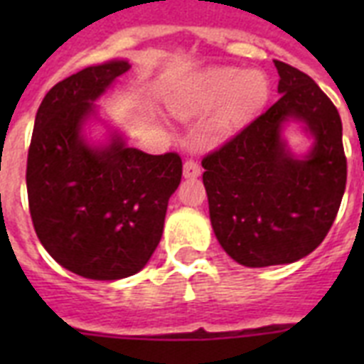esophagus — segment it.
I'll use <instances>...</instances> for the list:
<instances>
[{
	"instance_id": "34e87169",
	"label": "esophagus",
	"mask_w": 364,
	"mask_h": 364,
	"mask_svg": "<svg viewBox=\"0 0 364 364\" xmlns=\"http://www.w3.org/2000/svg\"><path fill=\"white\" fill-rule=\"evenodd\" d=\"M183 176L187 177V179H196L200 176V166L194 160H187L183 164Z\"/></svg>"
}]
</instances>
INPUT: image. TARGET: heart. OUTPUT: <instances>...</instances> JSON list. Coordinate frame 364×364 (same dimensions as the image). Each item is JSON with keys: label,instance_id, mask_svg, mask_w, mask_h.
<instances>
[{"label": "heart", "instance_id": "obj_1", "mask_svg": "<svg viewBox=\"0 0 364 364\" xmlns=\"http://www.w3.org/2000/svg\"><path fill=\"white\" fill-rule=\"evenodd\" d=\"M268 94L270 87L262 71L211 68L171 104V109L179 117H193L219 105L210 121V134L227 137L262 109Z\"/></svg>", "mask_w": 364, "mask_h": 364}]
</instances>
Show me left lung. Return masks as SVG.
<instances>
[{
	"label": "left lung",
	"mask_w": 364,
	"mask_h": 364,
	"mask_svg": "<svg viewBox=\"0 0 364 364\" xmlns=\"http://www.w3.org/2000/svg\"><path fill=\"white\" fill-rule=\"evenodd\" d=\"M274 64L279 100L202 160L213 232L228 257L249 268L310 255L333 227L348 177L334 104L311 77ZM289 122H300L314 139L306 155L288 147Z\"/></svg>",
	"instance_id": "8db88e82"
}]
</instances>
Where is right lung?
Segmentation results:
<instances>
[{"label":"right lung","mask_w":364,"mask_h":364,"mask_svg":"<svg viewBox=\"0 0 364 364\" xmlns=\"http://www.w3.org/2000/svg\"><path fill=\"white\" fill-rule=\"evenodd\" d=\"M130 70L126 60L90 65L54 85L36 115L26 187L33 228L65 270L100 282L134 276L164 230L168 200L181 183L179 154H147L111 128L85 134L98 102Z\"/></svg>","instance_id":"right-lung-1"}]
</instances>
